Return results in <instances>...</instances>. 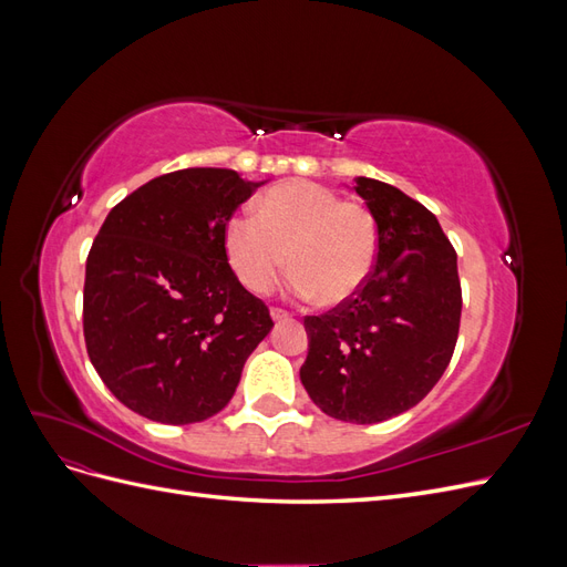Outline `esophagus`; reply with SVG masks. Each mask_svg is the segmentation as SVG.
<instances>
[{
  "mask_svg": "<svg viewBox=\"0 0 567 567\" xmlns=\"http://www.w3.org/2000/svg\"><path fill=\"white\" fill-rule=\"evenodd\" d=\"M271 319H274V321H288V319H290V312L281 310V307H271Z\"/></svg>",
  "mask_w": 567,
  "mask_h": 567,
  "instance_id": "34e87169",
  "label": "esophagus"
}]
</instances>
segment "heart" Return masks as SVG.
I'll return each instance as SVG.
<instances>
[{
  "mask_svg": "<svg viewBox=\"0 0 567 567\" xmlns=\"http://www.w3.org/2000/svg\"><path fill=\"white\" fill-rule=\"evenodd\" d=\"M225 248L252 293H267L288 267L298 296L340 305L354 298L373 274L381 231L367 203L342 200L329 186L293 179L269 188L257 200V215H231Z\"/></svg>",
  "mask_w": 567,
  "mask_h": 567,
  "instance_id": "heart-1",
  "label": "heart"
}]
</instances>
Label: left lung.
I'll use <instances>...</instances> for the list:
<instances>
[{"instance_id":"1","label":"left lung","mask_w":567,"mask_h":567,"mask_svg":"<svg viewBox=\"0 0 567 567\" xmlns=\"http://www.w3.org/2000/svg\"><path fill=\"white\" fill-rule=\"evenodd\" d=\"M354 182L379 219V262L354 298L305 317L300 381L323 414L379 423L416 406L450 367L461 281L456 250L425 205L379 179Z\"/></svg>"}]
</instances>
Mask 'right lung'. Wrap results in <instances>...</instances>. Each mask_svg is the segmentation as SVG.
<instances>
[{
  "instance_id": "obj_1",
  "label": "right lung",
  "mask_w": 567,
  "mask_h": 567,
  "mask_svg": "<svg viewBox=\"0 0 567 567\" xmlns=\"http://www.w3.org/2000/svg\"><path fill=\"white\" fill-rule=\"evenodd\" d=\"M260 184L186 167L120 200L84 271L82 329L101 381L136 414L198 423L234 398L269 307L241 286L225 225Z\"/></svg>"
}]
</instances>
